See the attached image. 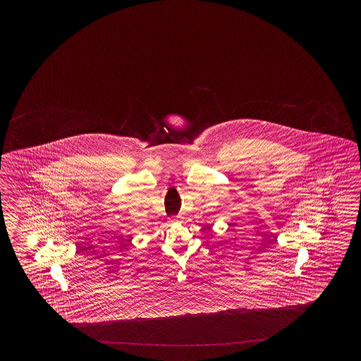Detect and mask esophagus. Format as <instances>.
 <instances>
[{
  "mask_svg": "<svg viewBox=\"0 0 361 361\" xmlns=\"http://www.w3.org/2000/svg\"><path fill=\"white\" fill-rule=\"evenodd\" d=\"M179 221H180V218H179V216H174V218H171V219H170V223L179 222Z\"/></svg>",
  "mask_w": 361,
  "mask_h": 361,
  "instance_id": "34e87169",
  "label": "esophagus"
}]
</instances>
